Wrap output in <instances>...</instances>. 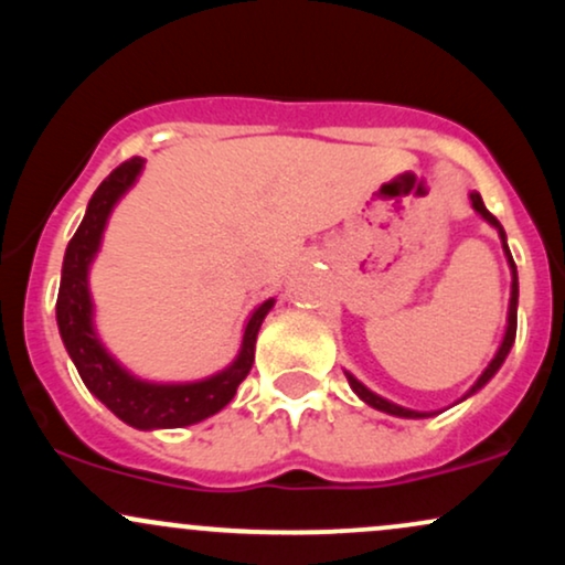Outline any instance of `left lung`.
Instances as JSON below:
<instances>
[{"mask_svg": "<svg viewBox=\"0 0 565 565\" xmlns=\"http://www.w3.org/2000/svg\"><path fill=\"white\" fill-rule=\"evenodd\" d=\"M470 201H472V210H476L478 215H481V217L486 220V223L491 225V228H497L499 238H502V249H504V257H508L510 274H512V284H510L508 329H504L502 345H499L497 355H494V359H491V364L483 369V374H481V377L476 380V385H472L470 391L465 393L462 398H459V401L470 398L472 393H478V391H481V387L486 385V382H489L491 377H494V374L499 372V366H502V364H504V359H508V353H510L512 342H515V329H518V270H515V263H512L510 246H508V236H504V228H502V225H499V220H497L494 215H491L489 210H486V204H483L481 193H478V191H472V193H470ZM345 377H348V382H350V387H353V393L359 395V398L364 401V404H369V406H372V408H380V412H385V414H393V417H404V419H425V417H433V414H438V412H414V408L398 406V404H393V401L382 398V395H377V393H372V391H369V387L364 385V382H359V380H355L353 374H350V372H345ZM459 401H457V404H459Z\"/></svg>", "mask_w": 565, "mask_h": 565, "instance_id": "8db88e82", "label": "left lung"}]
</instances>
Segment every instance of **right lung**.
Returning a JSON list of instances; mask_svg holds the SVG:
<instances>
[{
  "mask_svg": "<svg viewBox=\"0 0 565 565\" xmlns=\"http://www.w3.org/2000/svg\"><path fill=\"white\" fill-rule=\"evenodd\" d=\"M140 157L125 161L97 185L84 212L82 225L66 246L61 270V289H57L55 319L61 329L63 345L87 391L100 404H106L121 423L138 430H159V427H185L212 417L220 408L228 406L255 364V342L265 316L274 308V297L257 305L244 327L242 348L231 366L196 382H148L127 372L119 361L108 353L95 332V308L89 295V265L100 249L103 231L119 199L138 183L142 172Z\"/></svg>",
  "mask_w": 565,
  "mask_h": 565,
  "instance_id": "obj_1",
  "label": "right lung"
}]
</instances>
